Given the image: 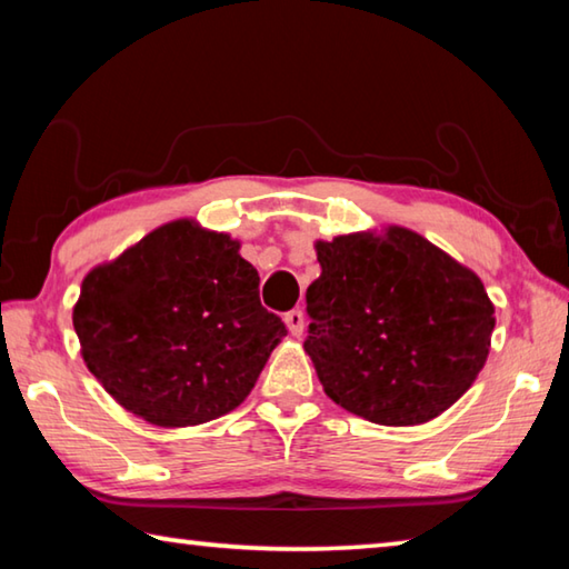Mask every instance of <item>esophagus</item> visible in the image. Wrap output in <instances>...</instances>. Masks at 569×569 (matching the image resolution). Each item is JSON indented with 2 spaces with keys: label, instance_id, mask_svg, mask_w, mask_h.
Listing matches in <instances>:
<instances>
[{
  "label": "esophagus",
  "instance_id": "34e87169",
  "mask_svg": "<svg viewBox=\"0 0 569 569\" xmlns=\"http://www.w3.org/2000/svg\"><path fill=\"white\" fill-rule=\"evenodd\" d=\"M283 321H286V326H288V331H291V336H296V339L303 333L306 316H303L301 308H293V311H288V313L283 316Z\"/></svg>",
  "mask_w": 569,
  "mask_h": 569
}]
</instances>
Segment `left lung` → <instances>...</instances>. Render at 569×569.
Wrapping results in <instances>:
<instances>
[{"label": "left lung", "mask_w": 569, "mask_h": 569, "mask_svg": "<svg viewBox=\"0 0 569 569\" xmlns=\"http://www.w3.org/2000/svg\"><path fill=\"white\" fill-rule=\"evenodd\" d=\"M316 256L303 349L326 397L373 423L413 427L475 383L495 331L477 273L399 226L319 240Z\"/></svg>", "instance_id": "1"}]
</instances>
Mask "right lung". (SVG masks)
<instances>
[{
    "instance_id": "right-lung-1",
    "label": "right lung",
    "mask_w": 569,
    "mask_h": 569,
    "mask_svg": "<svg viewBox=\"0 0 569 569\" xmlns=\"http://www.w3.org/2000/svg\"><path fill=\"white\" fill-rule=\"evenodd\" d=\"M238 248L182 218L84 276L72 311L82 359L124 409L196 427L256 387L288 331L261 306V278Z\"/></svg>"
}]
</instances>
